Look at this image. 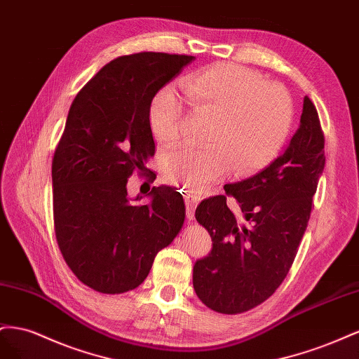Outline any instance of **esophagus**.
Listing matches in <instances>:
<instances>
[{
  "mask_svg": "<svg viewBox=\"0 0 359 359\" xmlns=\"http://www.w3.org/2000/svg\"><path fill=\"white\" fill-rule=\"evenodd\" d=\"M200 201V197L192 196V194H187L185 196V203H187V218L191 221L194 219V212H196L197 204Z\"/></svg>",
  "mask_w": 359,
  "mask_h": 359,
  "instance_id": "obj_1",
  "label": "esophagus"
}]
</instances>
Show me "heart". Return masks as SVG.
Returning a JSON list of instances; mask_svg holds the SVG:
<instances>
[{"label": "heart", "mask_w": 359, "mask_h": 359, "mask_svg": "<svg viewBox=\"0 0 359 359\" xmlns=\"http://www.w3.org/2000/svg\"><path fill=\"white\" fill-rule=\"evenodd\" d=\"M180 88L189 105L215 112L209 147H180L163 158V176L192 194L219 180L230 165L248 174L278 155L289 137L293 104L287 90L266 83L259 72L233 63H217L187 75ZM183 105L176 90L162 88L149 107V125L162 146L180 138Z\"/></svg>", "instance_id": "heart-1"}]
</instances>
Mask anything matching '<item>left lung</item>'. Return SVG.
Listing matches in <instances>:
<instances>
[{"instance_id":"left-lung-1","label":"left lung","mask_w":359,"mask_h":359,"mask_svg":"<svg viewBox=\"0 0 359 359\" xmlns=\"http://www.w3.org/2000/svg\"><path fill=\"white\" fill-rule=\"evenodd\" d=\"M323 146L319 116L305 96L299 128L281 155L254 176L227 183L225 196L198 204L196 218L210 234L212 251L194 264L192 284L210 310L248 311L280 287L310 219ZM227 195L237 198L242 220L226 206Z\"/></svg>"}]
</instances>
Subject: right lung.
Here are the masks:
<instances>
[{"mask_svg":"<svg viewBox=\"0 0 359 359\" xmlns=\"http://www.w3.org/2000/svg\"><path fill=\"white\" fill-rule=\"evenodd\" d=\"M196 60L138 53L109 61L72 102L53 161L54 224L76 278L100 293H125L146 280L156 254L185 221V203L153 187L149 204L128 196V179L155 155L149 107Z\"/></svg>","mask_w":359,"mask_h":359,"instance_id":"add662e5","label":"right lung"}]
</instances>
